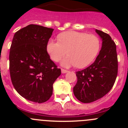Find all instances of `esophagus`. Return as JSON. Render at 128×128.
Wrapping results in <instances>:
<instances>
[{"instance_id": "esophagus-1", "label": "esophagus", "mask_w": 128, "mask_h": 128, "mask_svg": "<svg viewBox=\"0 0 128 128\" xmlns=\"http://www.w3.org/2000/svg\"><path fill=\"white\" fill-rule=\"evenodd\" d=\"M67 72H68V70H66L63 69V68L62 69V74H65V73H66Z\"/></svg>"}]
</instances>
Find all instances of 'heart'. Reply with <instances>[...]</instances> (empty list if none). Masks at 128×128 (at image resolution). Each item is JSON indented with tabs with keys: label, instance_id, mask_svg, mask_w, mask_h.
<instances>
[{
	"label": "heart",
	"instance_id": "heart-1",
	"mask_svg": "<svg viewBox=\"0 0 128 128\" xmlns=\"http://www.w3.org/2000/svg\"><path fill=\"white\" fill-rule=\"evenodd\" d=\"M58 38V41L50 39L48 42L47 52L52 60L56 62L67 53L68 56L62 62V65L65 67L74 65L78 68L88 66L93 62L100 48L99 38L93 34L67 31L59 34Z\"/></svg>",
	"mask_w": 128,
	"mask_h": 128
}]
</instances>
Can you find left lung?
I'll return each instance as SVG.
<instances>
[{"instance_id": "obj_1", "label": "left lung", "mask_w": 128, "mask_h": 128, "mask_svg": "<svg viewBox=\"0 0 128 128\" xmlns=\"http://www.w3.org/2000/svg\"><path fill=\"white\" fill-rule=\"evenodd\" d=\"M102 40L99 55L91 65L76 72L78 81L74 94L83 103L100 99L112 88L118 72L116 45L109 34L96 29Z\"/></svg>"}]
</instances>
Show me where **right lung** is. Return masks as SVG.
Wrapping results in <instances>:
<instances>
[{
  "instance_id": "right-lung-1",
  "label": "right lung",
  "mask_w": 128,
  "mask_h": 128,
  "mask_svg": "<svg viewBox=\"0 0 128 128\" xmlns=\"http://www.w3.org/2000/svg\"><path fill=\"white\" fill-rule=\"evenodd\" d=\"M54 29L30 24L16 32L10 52V72L13 86L25 99L46 102L53 83L61 75L50 59L47 45Z\"/></svg>"
}]
</instances>
